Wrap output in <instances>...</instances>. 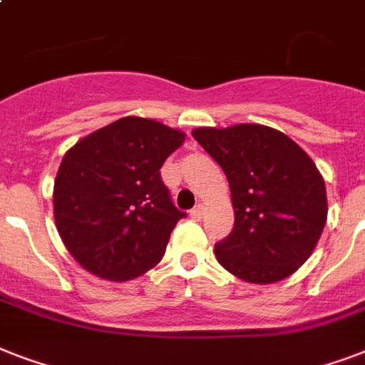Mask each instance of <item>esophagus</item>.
Wrapping results in <instances>:
<instances>
[{
  "mask_svg": "<svg viewBox=\"0 0 365 365\" xmlns=\"http://www.w3.org/2000/svg\"><path fill=\"white\" fill-rule=\"evenodd\" d=\"M189 216L193 217L195 222H200V220H202V216H205V206L202 205H197L193 208V210L189 212Z\"/></svg>",
  "mask_w": 365,
  "mask_h": 365,
  "instance_id": "1",
  "label": "esophagus"
}]
</instances>
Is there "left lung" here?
I'll use <instances>...</instances> for the list:
<instances>
[{
	"mask_svg": "<svg viewBox=\"0 0 365 365\" xmlns=\"http://www.w3.org/2000/svg\"><path fill=\"white\" fill-rule=\"evenodd\" d=\"M193 138L222 166L235 227L216 244L223 269L250 284H272L299 269L328 220L326 183L312 159L277 128L242 123L200 126Z\"/></svg>",
	"mask_w": 365,
	"mask_h": 365,
	"instance_id": "8db88e82",
	"label": "left lung"
}]
</instances>
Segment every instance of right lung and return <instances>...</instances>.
Masks as SVG:
<instances>
[{
	"label": "right lung",
	"instance_id": "1",
	"mask_svg": "<svg viewBox=\"0 0 365 365\" xmlns=\"http://www.w3.org/2000/svg\"><path fill=\"white\" fill-rule=\"evenodd\" d=\"M183 140L180 128L128 115L66 151L54 178V223L85 271L126 282L163 259L185 214L172 205L159 170Z\"/></svg>",
	"mask_w": 365,
	"mask_h": 365
}]
</instances>
